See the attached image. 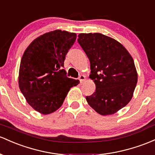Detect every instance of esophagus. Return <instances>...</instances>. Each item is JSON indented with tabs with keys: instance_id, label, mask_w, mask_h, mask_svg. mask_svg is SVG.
Here are the masks:
<instances>
[{
	"instance_id": "34e87169",
	"label": "esophagus",
	"mask_w": 155,
	"mask_h": 155,
	"mask_svg": "<svg viewBox=\"0 0 155 155\" xmlns=\"http://www.w3.org/2000/svg\"><path fill=\"white\" fill-rule=\"evenodd\" d=\"M79 81H80V83L81 84V83L84 82V81L85 80V76H84V75H80V76H79Z\"/></svg>"
}]
</instances>
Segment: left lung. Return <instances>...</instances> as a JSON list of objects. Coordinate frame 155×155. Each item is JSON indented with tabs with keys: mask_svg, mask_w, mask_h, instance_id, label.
Here are the masks:
<instances>
[{
	"mask_svg": "<svg viewBox=\"0 0 155 155\" xmlns=\"http://www.w3.org/2000/svg\"><path fill=\"white\" fill-rule=\"evenodd\" d=\"M78 42L91 62L90 78L96 91L86 100L100 115L124 107L132 99L137 81L134 60L120 42L100 33L79 34Z\"/></svg>",
	"mask_w": 155,
	"mask_h": 155,
	"instance_id": "obj_1",
	"label": "left lung"
}]
</instances>
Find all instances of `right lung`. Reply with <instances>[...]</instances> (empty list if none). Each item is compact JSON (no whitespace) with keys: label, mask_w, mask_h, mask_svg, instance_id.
Wrapping results in <instances>:
<instances>
[{"label":"right lung","mask_w":155,"mask_h":155,"mask_svg":"<svg viewBox=\"0 0 155 155\" xmlns=\"http://www.w3.org/2000/svg\"><path fill=\"white\" fill-rule=\"evenodd\" d=\"M76 39L75 33L55 30L35 39L20 62L19 87L27 102L46 115L62 106L71 87L79 80L67 76L65 56Z\"/></svg>","instance_id":"right-lung-1"}]
</instances>
